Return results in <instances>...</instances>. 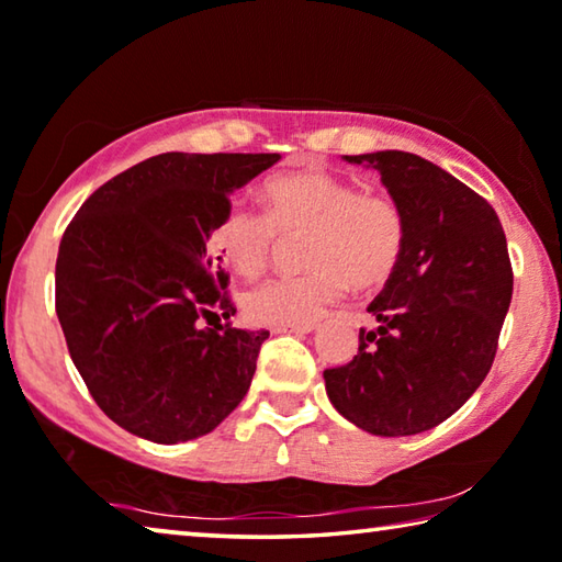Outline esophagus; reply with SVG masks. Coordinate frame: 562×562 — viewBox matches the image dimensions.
I'll use <instances>...</instances> for the list:
<instances>
[{
    "label": "esophagus",
    "instance_id": "obj_1",
    "mask_svg": "<svg viewBox=\"0 0 562 562\" xmlns=\"http://www.w3.org/2000/svg\"><path fill=\"white\" fill-rule=\"evenodd\" d=\"M316 324H308V326H293V328H276V334H296V336H308V334H316Z\"/></svg>",
    "mask_w": 562,
    "mask_h": 562
}]
</instances>
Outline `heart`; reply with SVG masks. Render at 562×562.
<instances>
[{"label": "heart", "instance_id": "obj_1", "mask_svg": "<svg viewBox=\"0 0 562 562\" xmlns=\"http://www.w3.org/2000/svg\"><path fill=\"white\" fill-rule=\"evenodd\" d=\"M269 214L232 201L211 232V246L236 273H261L276 238L306 234L308 273L269 279L246 291V316L263 326H308L344 299L348 281L373 289L389 281L406 246V216L393 196L363 191L328 171H293L263 187Z\"/></svg>", "mask_w": 562, "mask_h": 562}]
</instances>
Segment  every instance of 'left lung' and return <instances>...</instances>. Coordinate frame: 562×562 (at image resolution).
<instances>
[{
	"mask_svg": "<svg viewBox=\"0 0 562 562\" xmlns=\"http://www.w3.org/2000/svg\"><path fill=\"white\" fill-rule=\"evenodd\" d=\"M375 169L406 216V246L368 306L351 363L324 371L334 408L366 434L436 428L488 375L513 296V269L493 206L453 173L408 151L344 156Z\"/></svg>",
	"mask_w": 562,
	"mask_h": 562,
	"instance_id": "1",
	"label": "left lung"
}]
</instances>
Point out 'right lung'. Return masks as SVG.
Returning a JSON list of instances; mask_svg holds the SVG:
<instances>
[{"label":"right lung","instance_id":"add662e5","mask_svg":"<svg viewBox=\"0 0 562 562\" xmlns=\"http://www.w3.org/2000/svg\"><path fill=\"white\" fill-rule=\"evenodd\" d=\"M279 159L151 156L99 187L64 232L54 281L69 356L132 436L194 440L244 401L269 330L204 328L236 314L209 238L228 196Z\"/></svg>","mask_w":562,"mask_h":562}]
</instances>
